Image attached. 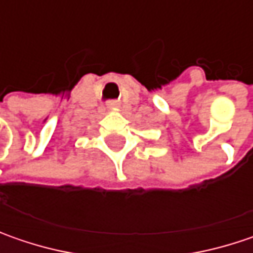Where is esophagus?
Listing matches in <instances>:
<instances>
[{"mask_svg":"<svg viewBox=\"0 0 253 253\" xmlns=\"http://www.w3.org/2000/svg\"><path fill=\"white\" fill-rule=\"evenodd\" d=\"M107 109H109V110H112V112H116V110H119V103H116V102H110V103L107 105Z\"/></svg>","mask_w":253,"mask_h":253,"instance_id":"esophagus-1","label":"esophagus"}]
</instances>
